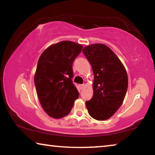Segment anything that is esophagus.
Wrapping results in <instances>:
<instances>
[{"mask_svg": "<svg viewBox=\"0 0 155 155\" xmlns=\"http://www.w3.org/2000/svg\"><path fill=\"white\" fill-rule=\"evenodd\" d=\"M84 87H85V84H81V85H79V88L81 90H82Z\"/></svg>", "mask_w": 155, "mask_h": 155, "instance_id": "1", "label": "esophagus"}]
</instances>
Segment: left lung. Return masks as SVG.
I'll return each instance as SVG.
<instances>
[{"instance_id":"left-lung-1","label":"left lung","mask_w":155,"mask_h":155,"mask_svg":"<svg viewBox=\"0 0 155 155\" xmlns=\"http://www.w3.org/2000/svg\"><path fill=\"white\" fill-rule=\"evenodd\" d=\"M94 74V94L85 102L89 114L94 119L105 120L122 105L128 89V76L115 54L103 44L83 48Z\"/></svg>"}]
</instances>
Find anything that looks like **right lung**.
Masks as SVG:
<instances>
[{
	"mask_svg": "<svg viewBox=\"0 0 155 155\" xmlns=\"http://www.w3.org/2000/svg\"><path fill=\"white\" fill-rule=\"evenodd\" d=\"M83 46L70 41L49 46L38 60L34 82L39 100L47 114L61 118L71 111L79 93L72 82V64Z\"/></svg>",
	"mask_w": 155,
	"mask_h": 155,
	"instance_id": "1",
	"label": "right lung"
}]
</instances>
